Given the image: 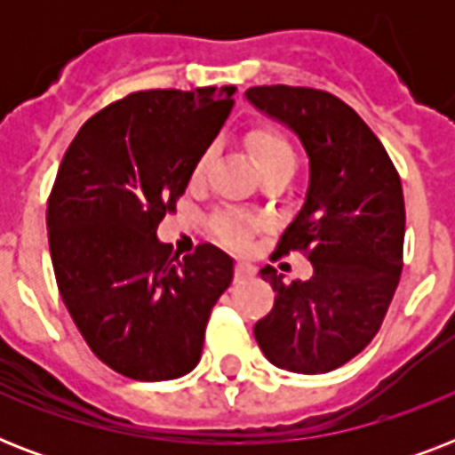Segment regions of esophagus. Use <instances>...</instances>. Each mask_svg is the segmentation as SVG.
<instances>
[{
  "mask_svg": "<svg viewBox=\"0 0 455 455\" xmlns=\"http://www.w3.org/2000/svg\"><path fill=\"white\" fill-rule=\"evenodd\" d=\"M235 276L238 278L255 276V264L248 262V259H238V262H235Z\"/></svg>",
  "mask_w": 455,
  "mask_h": 455,
  "instance_id": "1",
  "label": "esophagus"
}]
</instances>
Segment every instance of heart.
Listing matches in <instances>:
<instances>
[{
  "label": "heart",
  "instance_id": "obj_1",
  "mask_svg": "<svg viewBox=\"0 0 455 455\" xmlns=\"http://www.w3.org/2000/svg\"><path fill=\"white\" fill-rule=\"evenodd\" d=\"M245 141H248L250 153L255 157L257 167H259L262 174H267V172H288V174H292L295 172V163H298L295 148H292L291 141L281 132L269 130V127H257V130L250 132ZM210 163H212V151L207 148L198 157L196 167H193V181H203L205 179ZM255 228L257 221L248 217V214L228 212L217 221V235L224 243H228V245H235V248L245 245Z\"/></svg>",
  "mask_w": 455,
  "mask_h": 455
}]
</instances>
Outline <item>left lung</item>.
I'll list each match as a JSON object with an SVG mask.
<instances>
[{"label":"left lung","instance_id":"1","mask_svg":"<svg viewBox=\"0 0 455 455\" xmlns=\"http://www.w3.org/2000/svg\"><path fill=\"white\" fill-rule=\"evenodd\" d=\"M252 106L285 124L309 157L302 210L278 252L304 250L314 274L283 283L264 267L276 299L255 323L264 356L292 373L318 375L354 359L380 331L402 276V179L385 146L345 101L309 87H250Z\"/></svg>","mask_w":455,"mask_h":455}]
</instances>
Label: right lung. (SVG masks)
<instances>
[{"label":"right lung","instance_id":"1","mask_svg":"<svg viewBox=\"0 0 455 455\" xmlns=\"http://www.w3.org/2000/svg\"><path fill=\"white\" fill-rule=\"evenodd\" d=\"M234 94L151 89L110 103L82 124L53 181L46 228L60 298L92 352L132 380L191 373L234 281V259L212 243L179 259L157 241Z\"/></svg>","mask_w":455,"mask_h":455}]
</instances>
